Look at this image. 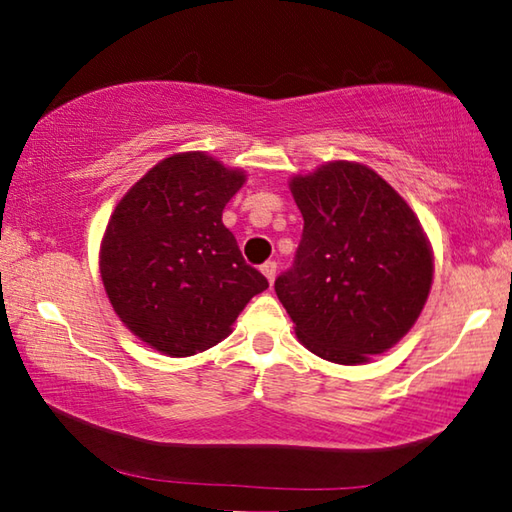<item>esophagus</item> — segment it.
<instances>
[{
  "instance_id": "1",
  "label": "esophagus",
  "mask_w": 512,
  "mask_h": 512,
  "mask_svg": "<svg viewBox=\"0 0 512 512\" xmlns=\"http://www.w3.org/2000/svg\"><path fill=\"white\" fill-rule=\"evenodd\" d=\"M261 272L265 274V279H267V283H274V279H276V263L274 261H267V263H263L261 265Z\"/></svg>"
}]
</instances>
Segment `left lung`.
<instances>
[{"label":"left lung","instance_id":"obj_1","mask_svg":"<svg viewBox=\"0 0 512 512\" xmlns=\"http://www.w3.org/2000/svg\"><path fill=\"white\" fill-rule=\"evenodd\" d=\"M303 215L294 265L276 297L310 353L364 364L396 346L432 290L434 254L411 206L357 161H328L290 179Z\"/></svg>","mask_w":512,"mask_h":512}]
</instances>
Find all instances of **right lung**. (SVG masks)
<instances>
[{
  "mask_svg": "<svg viewBox=\"0 0 512 512\" xmlns=\"http://www.w3.org/2000/svg\"><path fill=\"white\" fill-rule=\"evenodd\" d=\"M245 179L206 152H177L110 215L98 256L107 299L155 351L188 357L220 344L249 299L270 288L222 224Z\"/></svg>",
  "mask_w": 512,
  "mask_h": 512,
  "instance_id": "obj_1",
  "label": "right lung"
}]
</instances>
